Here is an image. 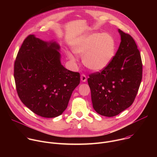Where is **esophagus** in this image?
Returning <instances> with one entry per match:
<instances>
[{"label":"esophagus","instance_id":"1","mask_svg":"<svg viewBox=\"0 0 157 157\" xmlns=\"http://www.w3.org/2000/svg\"><path fill=\"white\" fill-rule=\"evenodd\" d=\"M81 80L82 82H86L87 80V78L84 75H81Z\"/></svg>","mask_w":157,"mask_h":157}]
</instances>
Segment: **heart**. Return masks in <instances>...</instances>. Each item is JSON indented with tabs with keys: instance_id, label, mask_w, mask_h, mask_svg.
Masks as SVG:
<instances>
[{
	"instance_id": "heart-1",
	"label": "heart",
	"mask_w": 157,
	"mask_h": 157,
	"mask_svg": "<svg viewBox=\"0 0 157 157\" xmlns=\"http://www.w3.org/2000/svg\"><path fill=\"white\" fill-rule=\"evenodd\" d=\"M72 50L77 55L82 56V63L87 68L98 72L105 68L113 59L116 44L108 33L91 32L77 38L72 44ZM66 54L71 61H76L72 53L67 52Z\"/></svg>"
}]
</instances>
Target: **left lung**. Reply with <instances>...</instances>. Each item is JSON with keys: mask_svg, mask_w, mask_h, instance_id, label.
<instances>
[{"mask_svg": "<svg viewBox=\"0 0 157 157\" xmlns=\"http://www.w3.org/2000/svg\"><path fill=\"white\" fill-rule=\"evenodd\" d=\"M119 49L101 72L89 75L93 106L96 113L114 117L129 107L135 99L142 78V63L133 38L120 29Z\"/></svg>", "mask_w": 157, "mask_h": 157, "instance_id": "8db88e82", "label": "left lung"}]
</instances>
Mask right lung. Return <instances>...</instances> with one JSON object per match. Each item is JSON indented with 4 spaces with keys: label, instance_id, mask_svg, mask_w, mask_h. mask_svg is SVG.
Listing matches in <instances>:
<instances>
[{
    "label": "right lung",
    "instance_id": "right-lung-1",
    "mask_svg": "<svg viewBox=\"0 0 157 157\" xmlns=\"http://www.w3.org/2000/svg\"><path fill=\"white\" fill-rule=\"evenodd\" d=\"M14 79L21 101L33 113L46 118L63 113L80 82L79 73L61 64L59 44L34 35L26 38L18 52Z\"/></svg>",
    "mask_w": 157,
    "mask_h": 157
}]
</instances>
